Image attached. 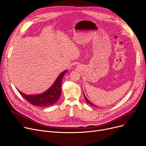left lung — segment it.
Masks as SVG:
<instances>
[{
  "mask_svg": "<svg viewBox=\"0 0 146 146\" xmlns=\"http://www.w3.org/2000/svg\"><path fill=\"white\" fill-rule=\"evenodd\" d=\"M84 99H85V100H86V102L87 103H88V104H90V105H91L92 106H94V107H98V106H96V105H94V104L93 103H92L91 102H90L87 98H86V96H85V94H84Z\"/></svg>",
  "mask_w": 146,
  "mask_h": 146,
  "instance_id": "obj_1",
  "label": "left lung"
}]
</instances>
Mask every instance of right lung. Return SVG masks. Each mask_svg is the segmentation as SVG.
Listing matches in <instances>:
<instances>
[{
	"label": "right lung",
	"mask_w": 146,
	"mask_h": 146,
	"mask_svg": "<svg viewBox=\"0 0 146 146\" xmlns=\"http://www.w3.org/2000/svg\"><path fill=\"white\" fill-rule=\"evenodd\" d=\"M68 72L65 70L59 74L52 86L46 92L38 94L27 95L18 90L23 98L32 105L38 107H47L52 106L59 99L61 94V84L64 75Z\"/></svg>",
	"instance_id": "obj_1"
}]
</instances>
